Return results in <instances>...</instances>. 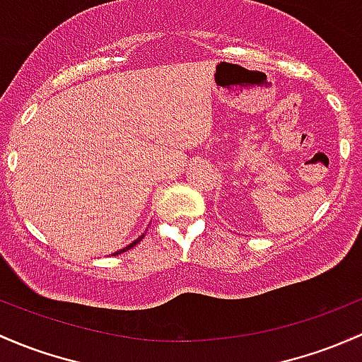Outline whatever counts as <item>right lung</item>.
<instances>
[{"label":"right lung","mask_w":362,"mask_h":362,"mask_svg":"<svg viewBox=\"0 0 362 362\" xmlns=\"http://www.w3.org/2000/svg\"><path fill=\"white\" fill-rule=\"evenodd\" d=\"M144 235H146V234H142V235H140V238H139V239H135V241H133V243H130V245H128V246H127V248H123V250L116 251V253H114V255H117V253H123V251H127V250H132V248H133V246H135V245H139V243H140V241H142V239H144Z\"/></svg>","instance_id":"1"}]
</instances>
